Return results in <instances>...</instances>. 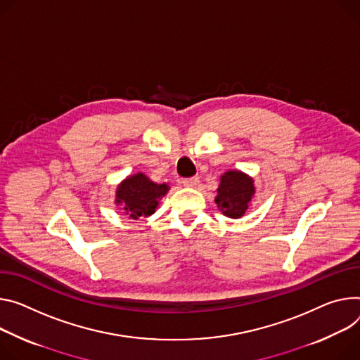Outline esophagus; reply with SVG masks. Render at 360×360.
Segmentation results:
<instances>
[{"instance_id":"34e87169","label":"esophagus","mask_w":360,"mask_h":360,"mask_svg":"<svg viewBox=\"0 0 360 360\" xmlns=\"http://www.w3.org/2000/svg\"><path fill=\"white\" fill-rule=\"evenodd\" d=\"M184 186H188V188H195L200 185V178L198 176H192V178H186L182 181Z\"/></svg>"}]
</instances>
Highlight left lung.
I'll return each instance as SVG.
<instances>
[{
    "label": "left lung",
    "mask_w": 360,
    "mask_h": 360,
    "mask_svg": "<svg viewBox=\"0 0 360 360\" xmlns=\"http://www.w3.org/2000/svg\"><path fill=\"white\" fill-rule=\"evenodd\" d=\"M254 181L241 171H228L221 176L215 202L228 218H241L254 197Z\"/></svg>",
    "instance_id": "8db88e82"
}]
</instances>
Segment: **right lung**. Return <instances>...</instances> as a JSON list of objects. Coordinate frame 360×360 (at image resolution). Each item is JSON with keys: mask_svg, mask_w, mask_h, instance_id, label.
<instances>
[{"mask_svg": "<svg viewBox=\"0 0 360 360\" xmlns=\"http://www.w3.org/2000/svg\"><path fill=\"white\" fill-rule=\"evenodd\" d=\"M168 191L167 184L152 182L145 174L138 172L119 184L115 202L122 207L129 218L138 219L152 215L159 205V200L165 197Z\"/></svg>", "mask_w": 360, "mask_h": 360, "instance_id": "right-lung-1", "label": "right lung"}]
</instances>
